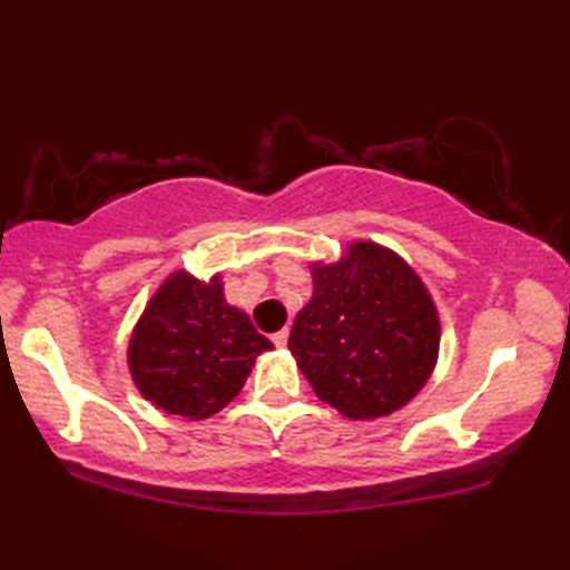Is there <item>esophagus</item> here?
Masks as SVG:
<instances>
[{"mask_svg": "<svg viewBox=\"0 0 570 570\" xmlns=\"http://www.w3.org/2000/svg\"><path fill=\"white\" fill-rule=\"evenodd\" d=\"M272 340H274L276 346H286V342H288V330H282V332L272 334Z\"/></svg>", "mask_w": 570, "mask_h": 570, "instance_id": "1", "label": "esophagus"}]
</instances>
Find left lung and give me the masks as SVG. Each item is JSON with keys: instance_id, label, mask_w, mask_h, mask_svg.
I'll return each instance as SVG.
<instances>
[{"instance_id": "1", "label": "left lung", "mask_w": 570, "mask_h": 570, "mask_svg": "<svg viewBox=\"0 0 570 570\" xmlns=\"http://www.w3.org/2000/svg\"><path fill=\"white\" fill-rule=\"evenodd\" d=\"M314 292L288 350L316 397L350 420L397 412L428 384L440 352L438 306L392 248L352 240L334 264H312Z\"/></svg>"}]
</instances>
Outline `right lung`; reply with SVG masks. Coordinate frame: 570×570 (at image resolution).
I'll return each instance as SVG.
<instances>
[{
	"label": "right lung",
	"instance_id": "add662e5",
	"mask_svg": "<svg viewBox=\"0 0 570 570\" xmlns=\"http://www.w3.org/2000/svg\"><path fill=\"white\" fill-rule=\"evenodd\" d=\"M274 344L230 306L220 274L200 282L173 272L140 314L128 344L135 387L163 412L206 420L244 387L256 356Z\"/></svg>",
	"mask_w": 570,
	"mask_h": 570
}]
</instances>
